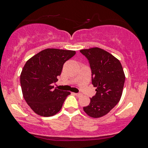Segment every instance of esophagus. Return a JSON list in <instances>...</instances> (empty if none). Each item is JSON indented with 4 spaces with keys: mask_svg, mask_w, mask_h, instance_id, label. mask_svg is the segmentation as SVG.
I'll list each match as a JSON object with an SVG mask.
<instances>
[{
    "mask_svg": "<svg viewBox=\"0 0 148 148\" xmlns=\"http://www.w3.org/2000/svg\"><path fill=\"white\" fill-rule=\"evenodd\" d=\"M74 95H76V97H81L82 96V94H80V93H74Z\"/></svg>",
    "mask_w": 148,
    "mask_h": 148,
    "instance_id": "esophagus-1",
    "label": "esophagus"
}]
</instances>
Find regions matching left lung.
<instances>
[{
	"label": "left lung",
	"mask_w": 148,
	"mask_h": 148,
	"mask_svg": "<svg viewBox=\"0 0 148 148\" xmlns=\"http://www.w3.org/2000/svg\"><path fill=\"white\" fill-rule=\"evenodd\" d=\"M86 57L92 72V83L96 94L90 98L83 110L93 118L108 114L121 97L125 76L120 61L113 55L99 47L80 50Z\"/></svg>",
	"instance_id": "1"
}]
</instances>
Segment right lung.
Returning a JSON list of instances; mask_svg holds the SVG:
<instances>
[{"label":"right lung","mask_w":148,"mask_h":148,"mask_svg":"<svg viewBox=\"0 0 148 148\" xmlns=\"http://www.w3.org/2000/svg\"><path fill=\"white\" fill-rule=\"evenodd\" d=\"M75 51L46 49L26 62L21 74V85L25 100L32 110L42 116H51L61 109L69 92L54 89L64 63Z\"/></svg>","instance_id":"1"}]
</instances>
